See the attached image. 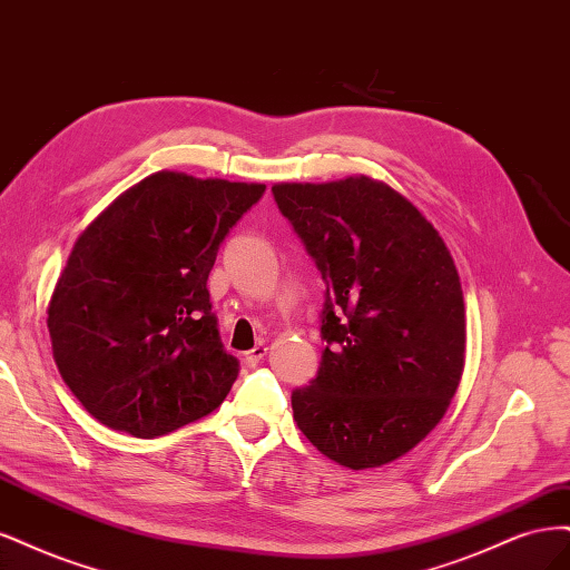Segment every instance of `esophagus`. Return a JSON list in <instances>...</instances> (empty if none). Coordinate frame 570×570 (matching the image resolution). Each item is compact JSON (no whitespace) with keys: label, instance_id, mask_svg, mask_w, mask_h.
Masks as SVG:
<instances>
[{"label":"esophagus","instance_id":"1","mask_svg":"<svg viewBox=\"0 0 570 570\" xmlns=\"http://www.w3.org/2000/svg\"><path fill=\"white\" fill-rule=\"evenodd\" d=\"M265 355H267V345H265V343H258V345L253 347V351L246 353V364H248V366H258Z\"/></svg>","mask_w":570,"mask_h":570}]
</instances>
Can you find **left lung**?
Listing matches in <instances>:
<instances>
[{"instance_id": "1", "label": "left lung", "mask_w": 570, "mask_h": 570, "mask_svg": "<svg viewBox=\"0 0 570 570\" xmlns=\"http://www.w3.org/2000/svg\"><path fill=\"white\" fill-rule=\"evenodd\" d=\"M326 284L317 376L291 393L322 454L374 469L443 419L464 370V296L443 238L383 181L274 185Z\"/></svg>"}]
</instances>
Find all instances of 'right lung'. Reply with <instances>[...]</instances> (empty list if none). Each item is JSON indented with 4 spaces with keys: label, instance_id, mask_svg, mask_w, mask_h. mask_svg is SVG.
Listing matches in <instances>:
<instances>
[{
    "label": "right lung",
    "instance_id": "obj_1",
    "mask_svg": "<svg viewBox=\"0 0 570 570\" xmlns=\"http://www.w3.org/2000/svg\"><path fill=\"white\" fill-rule=\"evenodd\" d=\"M265 185L156 173L72 246L49 301L59 372L114 431L156 438L223 405L238 360L219 338L208 274Z\"/></svg>",
    "mask_w": 570,
    "mask_h": 570
}]
</instances>
